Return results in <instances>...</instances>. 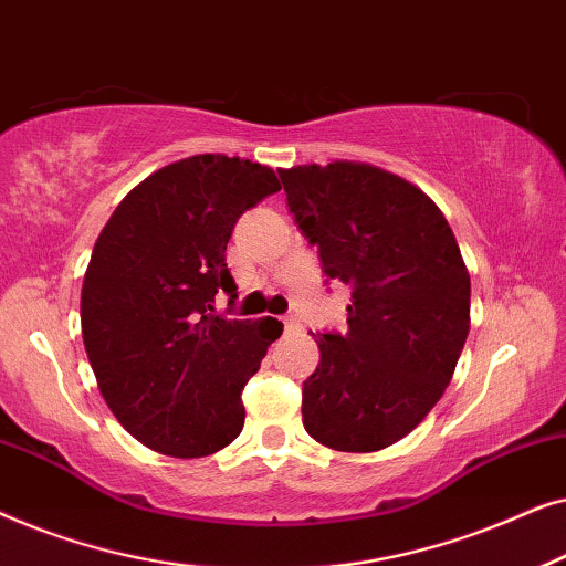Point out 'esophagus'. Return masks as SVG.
I'll use <instances>...</instances> for the list:
<instances>
[{"instance_id":"34e87169","label":"esophagus","mask_w":566,"mask_h":566,"mask_svg":"<svg viewBox=\"0 0 566 566\" xmlns=\"http://www.w3.org/2000/svg\"><path fill=\"white\" fill-rule=\"evenodd\" d=\"M283 327H285V332H296V329H301V324H298L296 316H285Z\"/></svg>"}]
</instances>
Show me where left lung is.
Listing matches in <instances>:
<instances>
[{
  "label": "left lung",
  "mask_w": 566,
  "mask_h": 566,
  "mask_svg": "<svg viewBox=\"0 0 566 566\" xmlns=\"http://www.w3.org/2000/svg\"><path fill=\"white\" fill-rule=\"evenodd\" d=\"M285 200L329 281L350 289L347 332H322L304 381V428L370 453L420 424L469 335L471 281L440 208L405 177L363 161L277 169Z\"/></svg>",
  "instance_id": "8db88e82"
}]
</instances>
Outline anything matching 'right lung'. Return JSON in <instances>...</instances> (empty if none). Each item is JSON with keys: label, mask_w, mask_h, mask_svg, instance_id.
I'll return each instance as SVG.
<instances>
[{"label": "right lung", "mask_w": 566, "mask_h": 566, "mask_svg": "<svg viewBox=\"0 0 566 566\" xmlns=\"http://www.w3.org/2000/svg\"><path fill=\"white\" fill-rule=\"evenodd\" d=\"M281 190L258 161L198 154L138 182L99 231L82 285V337L99 394L151 451L200 459L244 428L242 389L283 324L213 314L234 304L227 244Z\"/></svg>", "instance_id": "1"}]
</instances>
